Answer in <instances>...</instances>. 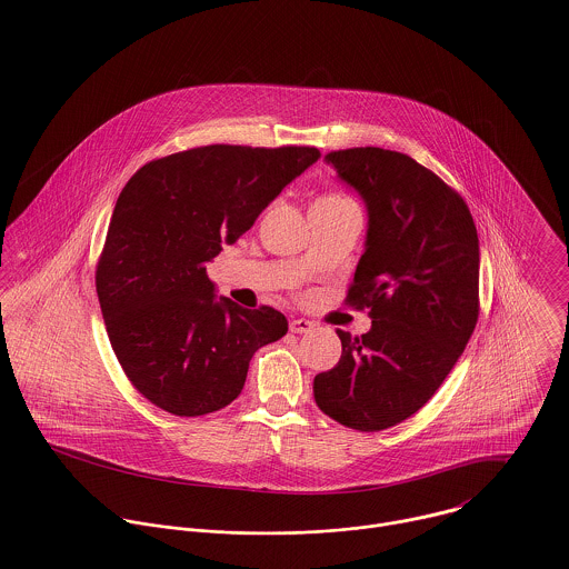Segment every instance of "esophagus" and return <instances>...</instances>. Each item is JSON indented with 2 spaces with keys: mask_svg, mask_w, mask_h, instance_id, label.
<instances>
[{
  "mask_svg": "<svg viewBox=\"0 0 569 569\" xmlns=\"http://www.w3.org/2000/svg\"><path fill=\"white\" fill-rule=\"evenodd\" d=\"M311 328H313V322H309V320H305V318H297V320H292V322H290V330H292V332H297V335L309 332Z\"/></svg>",
  "mask_w": 569,
  "mask_h": 569,
  "instance_id": "obj_1",
  "label": "esophagus"
}]
</instances>
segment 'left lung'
Returning <instances> with one entry per match:
<instances>
[{
	"label": "left lung",
	"instance_id": "1",
	"mask_svg": "<svg viewBox=\"0 0 569 569\" xmlns=\"http://www.w3.org/2000/svg\"><path fill=\"white\" fill-rule=\"evenodd\" d=\"M367 209L348 300L369 332L337 330L343 352L313 379L316 403L343 427L381 431L435 395L478 322L480 243L465 200L409 156L356 147L326 156Z\"/></svg>",
	"mask_w": 569,
	"mask_h": 569
}]
</instances>
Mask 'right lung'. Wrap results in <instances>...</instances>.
Returning a JSON list of instances; mask_svg holds the SVG:
<instances>
[{
  "label": "right lung",
  "mask_w": 569,
  "mask_h": 569,
  "mask_svg": "<svg viewBox=\"0 0 569 569\" xmlns=\"http://www.w3.org/2000/svg\"><path fill=\"white\" fill-rule=\"evenodd\" d=\"M318 160L316 147L209 144L144 163L126 183L96 290L114 356L153 406L174 416L230 406L251 356L288 332L272 307L217 297L207 264Z\"/></svg>",
  "instance_id": "obj_1"
}]
</instances>
